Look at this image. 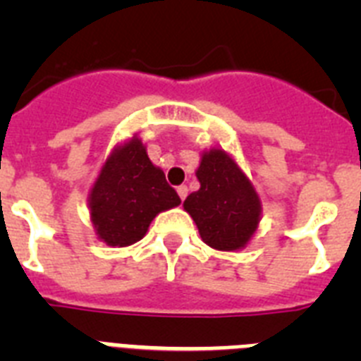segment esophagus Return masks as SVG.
<instances>
[{
	"label": "esophagus",
	"instance_id": "1",
	"mask_svg": "<svg viewBox=\"0 0 361 361\" xmlns=\"http://www.w3.org/2000/svg\"><path fill=\"white\" fill-rule=\"evenodd\" d=\"M177 193H178V197H180V200H184L188 195V186H178Z\"/></svg>",
	"mask_w": 361,
	"mask_h": 361
}]
</instances>
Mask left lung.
I'll return each mask as SVG.
<instances>
[{
	"mask_svg": "<svg viewBox=\"0 0 361 361\" xmlns=\"http://www.w3.org/2000/svg\"><path fill=\"white\" fill-rule=\"evenodd\" d=\"M200 188L184 209L195 220L200 238L219 251L242 250L257 231L262 204L253 184L224 149L204 152L197 168Z\"/></svg>",
	"mask_w": 361,
	"mask_h": 361,
	"instance_id": "obj_1",
	"label": "left lung"
}]
</instances>
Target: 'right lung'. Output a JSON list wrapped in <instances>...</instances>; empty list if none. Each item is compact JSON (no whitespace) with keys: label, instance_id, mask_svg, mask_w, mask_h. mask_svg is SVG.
Returning <instances> with one entry per match:
<instances>
[{"label":"right lung","instance_id":"add662e5","mask_svg":"<svg viewBox=\"0 0 361 361\" xmlns=\"http://www.w3.org/2000/svg\"><path fill=\"white\" fill-rule=\"evenodd\" d=\"M178 204L177 191L149 161L139 137L110 153L88 197L97 237L117 247L141 240L159 213Z\"/></svg>","mask_w":361,"mask_h":361}]
</instances>
